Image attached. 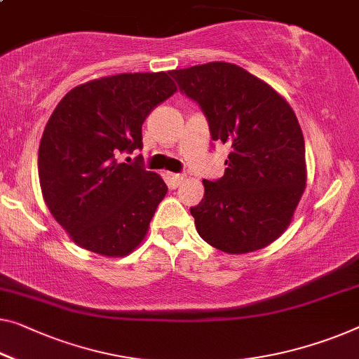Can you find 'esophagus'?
Returning <instances> with one entry per match:
<instances>
[{
    "label": "esophagus",
    "mask_w": 359,
    "mask_h": 359,
    "mask_svg": "<svg viewBox=\"0 0 359 359\" xmlns=\"http://www.w3.org/2000/svg\"><path fill=\"white\" fill-rule=\"evenodd\" d=\"M168 179H169V184L170 187H179L182 182H184V174H168Z\"/></svg>",
    "instance_id": "34e87169"
}]
</instances>
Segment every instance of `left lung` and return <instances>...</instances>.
Segmentation results:
<instances>
[{"mask_svg":"<svg viewBox=\"0 0 359 359\" xmlns=\"http://www.w3.org/2000/svg\"><path fill=\"white\" fill-rule=\"evenodd\" d=\"M170 76L206 116L211 140L232 145L226 172L203 180L205 196L190 208L198 233L231 255L267 247L288 227L306 185L295 112L274 88L231 62Z\"/></svg>","mask_w":359,"mask_h":359,"instance_id":"1","label":"left lung"}]
</instances>
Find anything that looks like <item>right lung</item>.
Returning a JSON list of instances; mask_svg holds the SVG:
<instances>
[{"label":"right lung","instance_id":"obj_1","mask_svg":"<svg viewBox=\"0 0 359 359\" xmlns=\"http://www.w3.org/2000/svg\"><path fill=\"white\" fill-rule=\"evenodd\" d=\"M175 90L165 72L117 74L72 88L53 111L39 148L41 194L79 247L126 256L145 238L168 185L140 156L116 158L143 148V122Z\"/></svg>","mask_w":359,"mask_h":359}]
</instances>
